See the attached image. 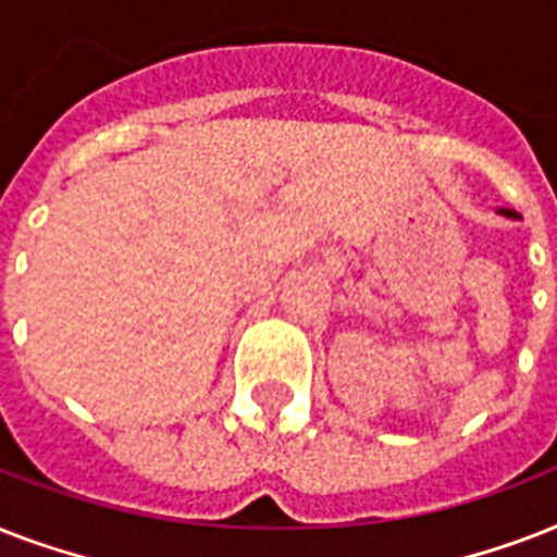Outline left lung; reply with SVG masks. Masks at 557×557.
I'll return each instance as SVG.
<instances>
[{
  "label": "left lung",
  "instance_id": "obj_1",
  "mask_svg": "<svg viewBox=\"0 0 557 557\" xmlns=\"http://www.w3.org/2000/svg\"><path fill=\"white\" fill-rule=\"evenodd\" d=\"M509 216H511V213H509Z\"/></svg>",
  "mask_w": 557,
  "mask_h": 557
}]
</instances>
